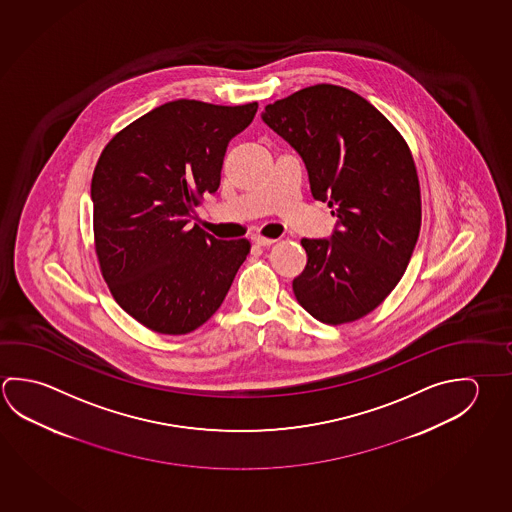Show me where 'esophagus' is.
I'll use <instances>...</instances> for the list:
<instances>
[{"mask_svg":"<svg viewBox=\"0 0 512 512\" xmlns=\"http://www.w3.org/2000/svg\"><path fill=\"white\" fill-rule=\"evenodd\" d=\"M253 243L257 244V246H271V244L277 243V241H275V239H269V237L257 235V237H253Z\"/></svg>","mask_w":512,"mask_h":512,"instance_id":"34e87169","label":"esophagus"}]
</instances>
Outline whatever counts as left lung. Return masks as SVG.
Returning a JSON list of instances; mask_svg holds the SVG:
<instances>
[{"label":"left lung","mask_w":512,"mask_h":512,"mask_svg":"<svg viewBox=\"0 0 512 512\" xmlns=\"http://www.w3.org/2000/svg\"><path fill=\"white\" fill-rule=\"evenodd\" d=\"M262 120L302 156L314 199L338 226L302 239L298 304L329 325L356 322L383 304L406 271L421 230V185L412 151L358 93L316 84L268 104Z\"/></svg>","instance_id":"1"}]
</instances>
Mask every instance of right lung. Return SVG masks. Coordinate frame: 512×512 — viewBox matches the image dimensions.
I'll use <instances>...</instances> for the list:
<instances>
[{"mask_svg": "<svg viewBox=\"0 0 512 512\" xmlns=\"http://www.w3.org/2000/svg\"><path fill=\"white\" fill-rule=\"evenodd\" d=\"M259 104L180 99L136 118L100 154L91 178L100 273L117 304L160 334L196 331L223 304L252 244L189 226L221 183L226 147Z\"/></svg>", "mask_w": 512, "mask_h": 512, "instance_id": "obj_1", "label": "right lung"}]
</instances>
